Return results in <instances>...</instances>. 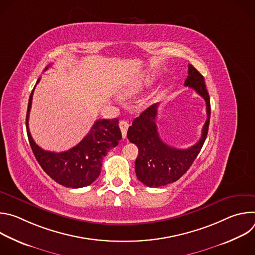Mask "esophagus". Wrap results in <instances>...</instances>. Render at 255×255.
<instances>
[{
	"label": "esophagus",
	"mask_w": 255,
	"mask_h": 255,
	"mask_svg": "<svg viewBox=\"0 0 255 255\" xmlns=\"http://www.w3.org/2000/svg\"><path fill=\"white\" fill-rule=\"evenodd\" d=\"M119 126H120V129H121V132H122V136L125 139L127 137V130H128V127H129V123L125 120H122V121H120Z\"/></svg>",
	"instance_id": "34e87169"
}]
</instances>
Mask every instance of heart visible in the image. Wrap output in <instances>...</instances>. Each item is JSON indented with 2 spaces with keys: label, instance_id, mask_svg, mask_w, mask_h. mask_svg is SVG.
<instances>
[{
  "label": "heart",
  "instance_id": "heart-1",
  "mask_svg": "<svg viewBox=\"0 0 255 255\" xmlns=\"http://www.w3.org/2000/svg\"><path fill=\"white\" fill-rule=\"evenodd\" d=\"M152 84H153V80L150 79V78H148V79L144 80L143 82H141V83H139V84H135V85H133V86H131V87H129V88L123 90V92L121 93V96H122L123 98H131V97H134V96H136L137 94H139L141 91L149 88Z\"/></svg>",
  "mask_w": 255,
  "mask_h": 255
}]
</instances>
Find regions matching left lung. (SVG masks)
<instances>
[{
    "label": "left lung",
    "instance_id": "8db88e82",
    "mask_svg": "<svg viewBox=\"0 0 255 255\" xmlns=\"http://www.w3.org/2000/svg\"><path fill=\"white\" fill-rule=\"evenodd\" d=\"M188 74L185 86L194 89L203 97L207 110V120L202 130V136L195 145L187 149H177L160 139L156 126L158 103L143 111L139 117L134 119L132 126L128 129L129 141L138 147V156L135 160L136 176L147 187L166 186L183 176L193 164L207 138L211 115L210 97L204 77L192 64H189Z\"/></svg>",
    "mask_w": 255,
    "mask_h": 255
}]
</instances>
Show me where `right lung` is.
<instances>
[{
  "label": "right lung",
  "instance_id": "1",
  "mask_svg": "<svg viewBox=\"0 0 255 255\" xmlns=\"http://www.w3.org/2000/svg\"><path fill=\"white\" fill-rule=\"evenodd\" d=\"M39 81L40 79L36 85ZM34 89L28 102L26 129L36 160L42 169L61 186L78 189L91 185L101 173L103 158L109 150L117 146L122 138L118 125L119 120L116 118L113 120H97L85 138L67 151L51 152L43 150L34 142L28 127Z\"/></svg>",
  "mask_w": 255,
  "mask_h": 255
}]
</instances>
